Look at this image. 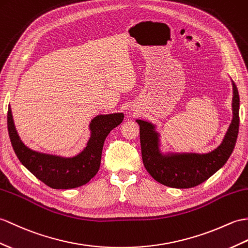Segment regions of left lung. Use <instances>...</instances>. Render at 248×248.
<instances>
[{"mask_svg":"<svg viewBox=\"0 0 248 248\" xmlns=\"http://www.w3.org/2000/svg\"><path fill=\"white\" fill-rule=\"evenodd\" d=\"M232 123L222 142L210 152H163L160 150L162 143L156 125L147 120L136 119L140 124L142 162L155 181L171 188H192L208 180L225 165L237 141L240 122V98L232 80Z\"/></svg>","mask_w":248,"mask_h":248,"instance_id":"1","label":"left lung"}]
</instances>
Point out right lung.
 Here are the masks:
<instances>
[{
    "mask_svg": "<svg viewBox=\"0 0 248 248\" xmlns=\"http://www.w3.org/2000/svg\"><path fill=\"white\" fill-rule=\"evenodd\" d=\"M124 113L100 114L91 120V135L82 151L71 157L42 153L21 140L8 106V134L15 153L25 168L38 180L54 189H72L85 185L99 170L103 143L108 133L123 123Z\"/></svg>",
    "mask_w": 248,
    "mask_h": 248,
    "instance_id": "add662e5",
    "label": "right lung"
}]
</instances>
